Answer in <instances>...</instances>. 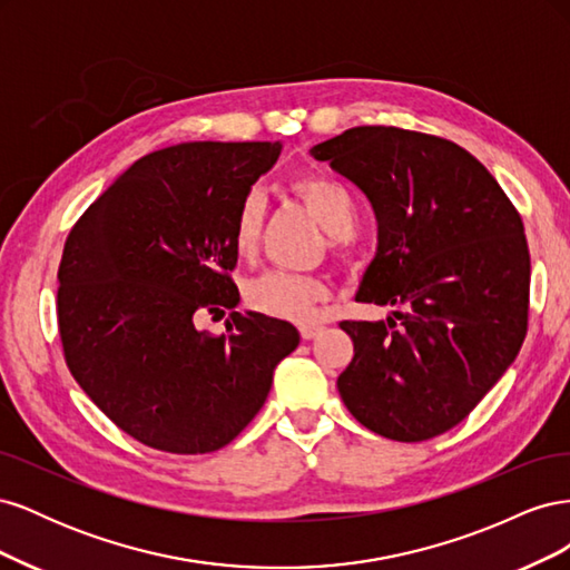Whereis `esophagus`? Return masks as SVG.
<instances>
[{
  "instance_id": "34e87169",
  "label": "esophagus",
  "mask_w": 570,
  "mask_h": 570,
  "mask_svg": "<svg viewBox=\"0 0 570 570\" xmlns=\"http://www.w3.org/2000/svg\"><path fill=\"white\" fill-rule=\"evenodd\" d=\"M321 331H323V325H318V323H304V325H299L302 340H314Z\"/></svg>"
}]
</instances>
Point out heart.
I'll return each instance as SVG.
<instances>
[{
	"label": "heart",
	"instance_id": "1",
	"mask_svg": "<svg viewBox=\"0 0 570 570\" xmlns=\"http://www.w3.org/2000/svg\"><path fill=\"white\" fill-rule=\"evenodd\" d=\"M289 187L314 214L323 230L331 235L352 233L356 223V204L350 189L340 180L306 170V174L292 176ZM262 218L264 202L258 193H249L239 202L233 218V247L239 256H249L256 249ZM325 297L327 285L321 278L289 271H266L245 285V299L256 312L297 323L316 321L318 302Z\"/></svg>",
	"mask_w": 570,
	"mask_h": 570
}]
</instances>
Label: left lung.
Returning a JSON list of instances; mask_svg holds the SVG:
<instances>
[{"label": "left lung", "mask_w": 570, "mask_h": 570, "mask_svg": "<svg viewBox=\"0 0 570 570\" xmlns=\"http://www.w3.org/2000/svg\"><path fill=\"white\" fill-rule=\"evenodd\" d=\"M364 193L377 249L356 302L404 306L342 321L354 358L337 377L352 416L396 442L461 423L513 364L528 331L523 220L473 154L435 135L358 126L312 147Z\"/></svg>", "instance_id": "8db88e82"}]
</instances>
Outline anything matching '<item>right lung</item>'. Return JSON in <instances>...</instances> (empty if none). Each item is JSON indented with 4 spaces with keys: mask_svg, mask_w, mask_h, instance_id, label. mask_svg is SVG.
<instances>
[{
    "mask_svg": "<svg viewBox=\"0 0 570 570\" xmlns=\"http://www.w3.org/2000/svg\"><path fill=\"white\" fill-rule=\"evenodd\" d=\"M281 142H183L137 159L68 233L57 316L68 371L107 416L151 450L206 454L264 406L297 327L233 312V218Z\"/></svg>",
    "mask_w": 570,
    "mask_h": 570,
    "instance_id": "right-lung-1",
    "label": "right lung"
}]
</instances>
